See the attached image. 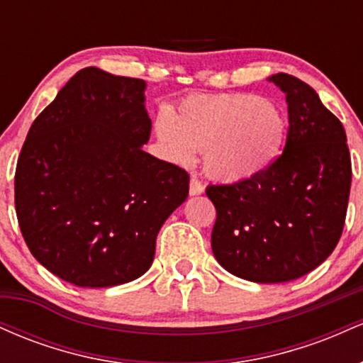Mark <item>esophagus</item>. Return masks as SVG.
I'll list each match as a JSON object with an SVG mask.
<instances>
[{"instance_id":"esophagus-1","label":"esophagus","mask_w":363,"mask_h":363,"mask_svg":"<svg viewBox=\"0 0 363 363\" xmlns=\"http://www.w3.org/2000/svg\"><path fill=\"white\" fill-rule=\"evenodd\" d=\"M203 191H205V186H203V182L199 181L198 177H191L189 181V194L191 196H196V194H201Z\"/></svg>"}]
</instances>
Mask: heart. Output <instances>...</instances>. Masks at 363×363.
Segmentation results:
<instances>
[{
    "mask_svg": "<svg viewBox=\"0 0 363 363\" xmlns=\"http://www.w3.org/2000/svg\"><path fill=\"white\" fill-rule=\"evenodd\" d=\"M157 138L169 158L191 164L203 153L210 177L235 182L259 174L280 155L285 119L257 95H196L174 116L155 121Z\"/></svg>",
    "mask_w": 363,
    "mask_h": 363,
    "instance_id": "b5f03b06",
    "label": "heart"
}]
</instances>
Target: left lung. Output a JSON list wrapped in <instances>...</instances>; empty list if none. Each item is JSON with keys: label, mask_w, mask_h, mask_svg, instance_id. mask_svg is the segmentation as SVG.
Wrapping results in <instances>:
<instances>
[{"label": "left lung", "mask_w": 363, "mask_h": 363, "mask_svg": "<svg viewBox=\"0 0 363 363\" xmlns=\"http://www.w3.org/2000/svg\"><path fill=\"white\" fill-rule=\"evenodd\" d=\"M286 95L281 155L256 176L211 184V249L228 273L283 283L312 272L335 251L347 218L352 160L343 124L312 86L286 73L269 78Z\"/></svg>", "instance_id": "1"}]
</instances>
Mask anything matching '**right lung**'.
I'll return each instance as SVG.
<instances>
[{
	"label": "right lung",
	"mask_w": 363,
	"mask_h": 363,
	"mask_svg": "<svg viewBox=\"0 0 363 363\" xmlns=\"http://www.w3.org/2000/svg\"><path fill=\"white\" fill-rule=\"evenodd\" d=\"M140 78L83 68L37 116L15 172L20 230L44 268L77 286L140 278L189 176L141 147L152 131Z\"/></svg>",
	"instance_id": "right-lung-1"
}]
</instances>
